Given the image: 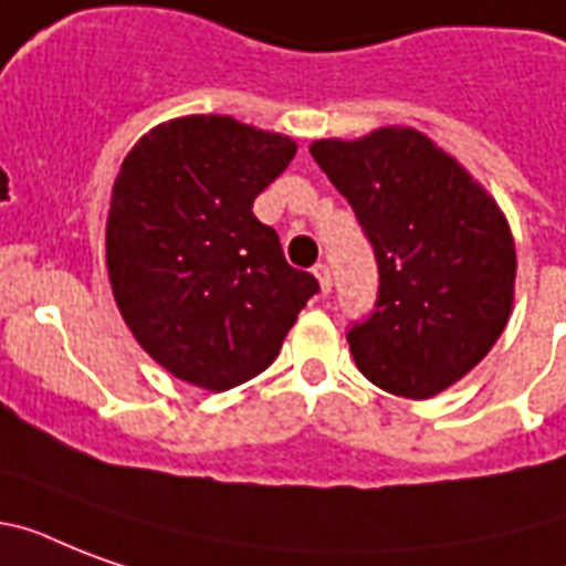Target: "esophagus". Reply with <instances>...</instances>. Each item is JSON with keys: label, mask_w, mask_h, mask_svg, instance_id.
Instances as JSON below:
<instances>
[{"label": "esophagus", "mask_w": 566, "mask_h": 566, "mask_svg": "<svg viewBox=\"0 0 566 566\" xmlns=\"http://www.w3.org/2000/svg\"><path fill=\"white\" fill-rule=\"evenodd\" d=\"M314 275H317L319 291L332 293V270H328V264H317V266H314Z\"/></svg>", "instance_id": "obj_1"}]
</instances>
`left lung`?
Returning a JSON list of instances; mask_svg holds the SVG:
<instances>
[{"label":"left lung","instance_id":"obj_1","mask_svg":"<svg viewBox=\"0 0 566 566\" xmlns=\"http://www.w3.org/2000/svg\"><path fill=\"white\" fill-rule=\"evenodd\" d=\"M311 155L376 255V305L346 332L358 370L405 399L447 390L509 323L517 275L509 222L455 158L413 128L317 140Z\"/></svg>","mask_w":566,"mask_h":566}]
</instances>
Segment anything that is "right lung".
Returning <instances> with one entry per match:
<instances>
[{"instance_id": "1", "label": "right lung", "mask_w": 566, "mask_h": 566, "mask_svg": "<svg viewBox=\"0 0 566 566\" xmlns=\"http://www.w3.org/2000/svg\"><path fill=\"white\" fill-rule=\"evenodd\" d=\"M293 155L291 137L181 117L140 137L119 167L105 229L114 300L137 344L181 381L229 390L264 373L319 291L252 213Z\"/></svg>"}]
</instances>
